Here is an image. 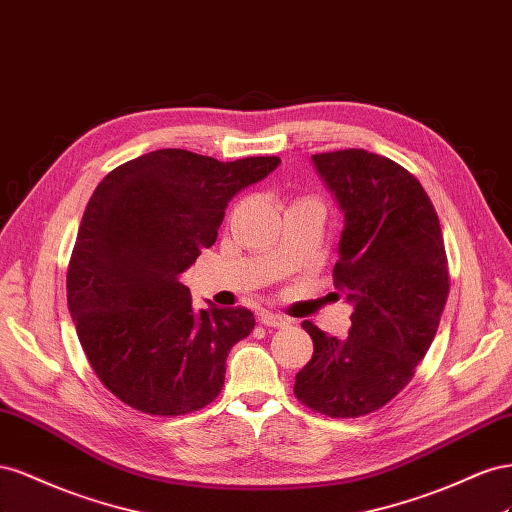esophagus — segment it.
I'll return each mask as SVG.
<instances>
[{
  "label": "esophagus",
  "instance_id": "34e87169",
  "mask_svg": "<svg viewBox=\"0 0 512 512\" xmlns=\"http://www.w3.org/2000/svg\"><path fill=\"white\" fill-rule=\"evenodd\" d=\"M259 321L264 326H268V328H283V326H287L289 321L285 319V317H281V315H274V313H261L259 315Z\"/></svg>",
  "mask_w": 512,
  "mask_h": 512
}]
</instances>
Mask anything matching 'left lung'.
<instances>
[{"mask_svg": "<svg viewBox=\"0 0 512 512\" xmlns=\"http://www.w3.org/2000/svg\"><path fill=\"white\" fill-rule=\"evenodd\" d=\"M345 214L334 287L354 302L352 330L328 337L313 321V358L294 394L330 418L384 407L429 352L450 291L440 218L425 188L394 160L367 150L313 154Z\"/></svg>", "mask_w": 512, "mask_h": 512, "instance_id": "left-lung-1", "label": "left lung"}]
</instances>
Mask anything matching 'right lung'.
<instances>
[{"label": "right lung", "mask_w": 512, "mask_h": 512, "mask_svg": "<svg viewBox=\"0 0 512 512\" xmlns=\"http://www.w3.org/2000/svg\"><path fill=\"white\" fill-rule=\"evenodd\" d=\"M279 163L156 150L109 171L87 201L68 261V309L102 386L133 410L184 416L223 390L229 349L251 334L255 315L195 311L178 276L216 242L231 197Z\"/></svg>", "instance_id": "1"}]
</instances>
